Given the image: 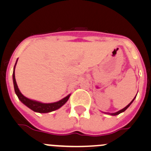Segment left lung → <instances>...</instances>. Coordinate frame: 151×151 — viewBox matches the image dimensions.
Returning <instances> with one entry per match:
<instances>
[{
    "label": "left lung",
    "mask_w": 151,
    "mask_h": 151,
    "mask_svg": "<svg viewBox=\"0 0 151 151\" xmlns=\"http://www.w3.org/2000/svg\"><path fill=\"white\" fill-rule=\"evenodd\" d=\"M135 97H136V96H135ZM135 97H134V99H135ZM134 99H133V100H132V101H131V102H130V103H129V104H128V105H127V106H126V107H124V108H123V109H121V110L118 111V112H115V113H112V114H111V115H119V114H120V113H121V112H124V111H125V110H126V109H127V108H128V107H129V106H130V105H131V104H132V102H133V101H134Z\"/></svg>",
    "instance_id": "1"
}]
</instances>
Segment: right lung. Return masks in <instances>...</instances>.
<instances>
[{"mask_svg":"<svg viewBox=\"0 0 151 151\" xmlns=\"http://www.w3.org/2000/svg\"><path fill=\"white\" fill-rule=\"evenodd\" d=\"M17 63V62H16ZM16 63H15V66H16ZM15 66L14 68V71H13V82H14V91L16 93L18 99L23 103L24 104L26 105L28 107L31 109L32 110H33L34 112H40V113H47V112H52V111L56 110V109H59L60 106H63L65 103L68 101V99H69L70 95L67 96L66 97H65L64 99H61L60 101H57V102L55 103H50V104H44V103L38 102V101H33V100H30L29 99L26 98L25 96H24L22 93L19 91V88H18L17 85L16 80H15V75H14V69H15Z\"/></svg>","mask_w":151,"mask_h":151,"instance_id":"add662e5","label":"right lung"}]
</instances>
